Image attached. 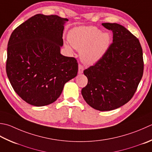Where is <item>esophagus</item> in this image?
<instances>
[{"label":"esophagus","mask_w":152,"mask_h":152,"mask_svg":"<svg viewBox=\"0 0 152 152\" xmlns=\"http://www.w3.org/2000/svg\"><path fill=\"white\" fill-rule=\"evenodd\" d=\"M84 67L83 66V65L79 64L78 65V73L82 74L83 72V71H84Z\"/></svg>","instance_id":"esophagus-1"}]
</instances>
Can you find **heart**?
Here are the masks:
<instances>
[{
	"label": "heart",
	"mask_w": 152,
	"mask_h": 152,
	"mask_svg": "<svg viewBox=\"0 0 152 152\" xmlns=\"http://www.w3.org/2000/svg\"><path fill=\"white\" fill-rule=\"evenodd\" d=\"M70 43L80 50V56L86 63L93 64L100 60L110 45L109 35L94 26L79 27L72 29L68 34Z\"/></svg>",
	"instance_id": "b5f03b06"
}]
</instances>
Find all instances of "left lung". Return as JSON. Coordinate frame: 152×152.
I'll list each match as a JSON object with an SVG mask.
<instances>
[{"instance_id":"1","label":"left lung","mask_w":152,"mask_h":152,"mask_svg":"<svg viewBox=\"0 0 152 152\" xmlns=\"http://www.w3.org/2000/svg\"><path fill=\"white\" fill-rule=\"evenodd\" d=\"M113 31V43L103 57L84 70L88 84L82 89L86 102L98 111L117 109L132 99L144 72L140 41L123 26L103 23Z\"/></svg>"}]
</instances>
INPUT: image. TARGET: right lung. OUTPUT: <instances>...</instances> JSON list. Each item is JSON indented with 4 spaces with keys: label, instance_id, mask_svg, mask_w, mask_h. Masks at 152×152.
Returning a JSON list of instances; mask_svg holds the SVG:
<instances>
[{
    "label": "right lung",
    "instance_id": "1",
    "mask_svg": "<svg viewBox=\"0 0 152 152\" xmlns=\"http://www.w3.org/2000/svg\"><path fill=\"white\" fill-rule=\"evenodd\" d=\"M68 20L38 14L17 27L9 39L7 76L15 92L31 105L55 102L64 84L78 74L76 59L60 52Z\"/></svg>",
    "mask_w": 152,
    "mask_h": 152
}]
</instances>
